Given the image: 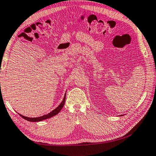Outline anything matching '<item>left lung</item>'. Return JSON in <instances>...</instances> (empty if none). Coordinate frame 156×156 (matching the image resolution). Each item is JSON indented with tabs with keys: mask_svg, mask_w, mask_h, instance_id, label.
<instances>
[{
	"mask_svg": "<svg viewBox=\"0 0 156 156\" xmlns=\"http://www.w3.org/2000/svg\"><path fill=\"white\" fill-rule=\"evenodd\" d=\"M122 116V115H120V116Z\"/></svg>",
	"mask_w": 156,
	"mask_h": 156,
	"instance_id": "obj_1",
	"label": "left lung"
}]
</instances>
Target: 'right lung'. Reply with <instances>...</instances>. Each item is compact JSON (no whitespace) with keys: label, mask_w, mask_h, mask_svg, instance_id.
Returning <instances> with one entry per match:
<instances>
[{"label":"right lung","mask_w":156,"mask_h":156,"mask_svg":"<svg viewBox=\"0 0 156 156\" xmlns=\"http://www.w3.org/2000/svg\"><path fill=\"white\" fill-rule=\"evenodd\" d=\"M66 92L65 95L64 97V99H63L61 103H60V104L57 106L55 109V110L51 111L50 113H48L47 114H45V115H43V116H40V117H36V118H30V117H27V116H23L22 114H19V115H20L21 117H23L24 119H25V120H27V121H30V122H40V121H44V120H46L47 119H50V118H51V117L57 115V114H58L60 111H61L63 107H64L65 101H66Z\"/></svg>","instance_id":"1"}]
</instances>
